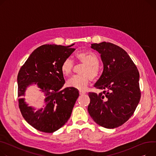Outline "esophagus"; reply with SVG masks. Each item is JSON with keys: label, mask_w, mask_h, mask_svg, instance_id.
<instances>
[{"label": "esophagus", "mask_w": 156, "mask_h": 156, "mask_svg": "<svg viewBox=\"0 0 156 156\" xmlns=\"http://www.w3.org/2000/svg\"><path fill=\"white\" fill-rule=\"evenodd\" d=\"M79 93H80V95H84V94H86V92H85V91H81V90H80Z\"/></svg>", "instance_id": "1"}]
</instances>
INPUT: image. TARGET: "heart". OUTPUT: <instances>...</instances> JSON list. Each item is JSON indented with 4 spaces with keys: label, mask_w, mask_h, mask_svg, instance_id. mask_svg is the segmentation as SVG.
Here are the masks:
<instances>
[{
    "label": "heart",
    "mask_w": 156,
    "mask_h": 156,
    "mask_svg": "<svg viewBox=\"0 0 156 156\" xmlns=\"http://www.w3.org/2000/svg\"><path fill=\"white\" fill-rule=\"evenodd\" d=\"M76 58L80 63L86 65L82 69L81 75H75L67 81L69 87L74 88L80 90H85L91 78L96 79L99 75V59L98 56L91 51L81 52L76 55ZM74 67V62L70 58L65 59L61 65V72L65 76L69 75Z\"/></svg>",
    "instance_id": "heart-1"
}]
</instances>
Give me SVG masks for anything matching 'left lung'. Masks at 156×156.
Segmentation results:
<instances>
[{"label": "left lung", "instance_id": "left-lung-1", "mask_svg": "<svg viewBox=\"0 0 156 156\" xmlns=\"http://www.w3.org/2000/svg\"><path fill=\"white\" fill-rule=\"evenodd\" d=\"M91 45L100 54L103 65L102 75L95 87L105 91L98 94L88 93V111L99 126L116 128L131 117L139 104V73L127 52L120 47L106 42Z\"/></svg>", "mask_w": 156, "mask_h": 156}]
</instances>
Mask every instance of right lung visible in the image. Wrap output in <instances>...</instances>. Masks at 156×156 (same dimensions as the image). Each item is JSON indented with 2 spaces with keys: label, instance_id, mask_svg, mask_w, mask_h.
<instances>
[{
  "label": "right lung",
  "instance_id": "add662e5",
  "mask_svg": "<svg viewBox=\"0 0 156 156\" xmlns=\"http://www.w3.org/2000/svg\"><path fill=\"white\" fill-rule=\"evenodd\" d=\"M75 44L64 46L44 44L36 48L20 68L17 75L19 107L26 122L36 129L53 133L63 127L69 119L79 97L78 90L63 89L65 81L61 66L75 49ZM37 85L45 96L40 109L30 107L23 97L27 88Z\"/></svg>",
  "mask_w": 156,
  "mask_h": 156
}]
</instances>
